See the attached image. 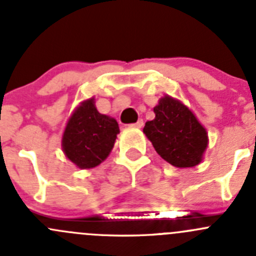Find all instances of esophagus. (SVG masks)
Listing matches in <instances>:
<instances>
[{"label":"esophagus","instance_id":"34e87169","mask_svg":"<svg viewBox=\"0 0 256 256\" xmlns=\"http://www.w3.org/2000/svg\"><path fill=\"white\" fill-rule=\"evenodd\" d=\"M134 126H135V128H142V126H144V120H142V118H140V120H138V122L134 124Z\"/></svg>","mask_w":256,"mask_h":256}]
</instances>
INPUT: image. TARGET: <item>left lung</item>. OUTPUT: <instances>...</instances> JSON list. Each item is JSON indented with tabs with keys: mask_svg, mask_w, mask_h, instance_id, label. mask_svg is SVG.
Masks as SVG:
<instances>
[{
	"mask_svg": "<svg viewBox=\"0 0 256 256\" xmlns=\"http://www.w3.org/2000/svg\"><path fill=\"white\" fill-rule=\"evenodd\" d=\"M154 112L156 116L144 124V134L157 154L177 168L200 164L208 146V132L192 110L164 95Z\"/></svg>",
	"mask_w": 256,
	"mask_h": 256,
	"instance_id": "8db88e82",
	"label": "left lung"
}]
</instances>
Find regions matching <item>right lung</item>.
<instances>
[{"instance_id": "obj_1", "label": "right lung", "mask_w": 256, "mask_h": 256, "mask_svg": "<svg viewBox=\"0 0 256 256\" xmlns=\"http://www.w3.org/2000/svg\"><path fill=\"white\" fill-rule=\"evenodd\" d=\"M118 132V121L98 112L95 99L90 98L82 100L68 118L62 150L78 168H94L109 156Z\"/></svg>"}]
</instances>
